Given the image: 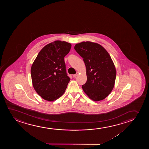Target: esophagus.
I'll use <instances>...</instances> for the list:
<instances>
[{"instance_id": "1", "label": "esophagus", "mask_w": 149, "mask_h": 149, "mask_svg": "<svg viewBox=\"0 0 149 149\" xmlns=\"http://www.w3.org/2000/svg\"><path fill=\"white\" fill-rule=\"evenodd\" d=\"M78 75V73H76L75 74H74V75H73V77L74 78L76 77Z\"/></svg>"}]
</instances>
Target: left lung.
Here are the masks:
<instances>
[{"label":"left lung","mask_w":149,"mask_h":149,"mask_svg":"<svg viewBox=\"0 0 149 149\" xmlns=\"http://www.w3.org/2000/svg\"><path fill=\"white\" fill-rule=\"evenodd\" d=\"M74 49L86 65L87 81L82 86L84 92L95 101L103 100L112 91L116 78L110 55L101 45L91 42L77 44Z\"/></svg>","instance_id":"8db88e82"}]
</instances>
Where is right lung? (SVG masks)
Here are the masks:
<instances>
[{
    "label": "right lung",
    "instance_id": "right-lung-1",
    "mask_svg": "<svg viewBox=\"0 0 149 149\" xmlns=\"http://www.w3.org/2000/svg\"><path fill=\"white\" fill-rule=\"evenodd\" d=\"M71 44L55 41L43 47L31 68L33 86L44 99L53 101L65 92L70 80L66 72L64 57Z\"/></svg>",
    "mask_w": 149,
    "mask_h": 149
}]
</instances>
